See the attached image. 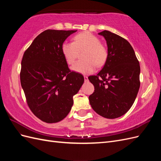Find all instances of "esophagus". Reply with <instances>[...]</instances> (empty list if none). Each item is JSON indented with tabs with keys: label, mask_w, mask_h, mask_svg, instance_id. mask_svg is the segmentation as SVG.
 <instances>
[{
	"label": "esophagus",
	"mask_w": 161,
	"mask_h": 161,
	"mask_svg": "<svg viewBox=\"0 0 161 161\" xmlns=\"http://www.w3.org/2000/svg\"><path fill=\"white\" fill-rule=\"evenodd\" d=\"M84 79H85V82L88 81V76H84Z\"/></svg>",
	"instance_id": "34e87169"
}]
</instances>
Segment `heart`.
I'll return each mask as SVG.
<instances>
[{
	"label": "heart",
	"mask_w": 161,
	"mask_h": 161,
	"mask_svg": "<svg viewBox=\"0 0 161 161\" xmlns=\"http://www.w3.org/2000/svg\"><path fill=\"white\" fill-rule=\"evenodd\" d=\"M73 40V42H65L62 45V52L68 64H73L79 52L85 51L82 54L85 60L77 61L71 67L72 71L82 75L91 74L95 70V64L99 66L105 62L108 51L93 34L89 31L80 33Z\"/></svg>",
	"instance_id": "heart-1"
}]
</instances>
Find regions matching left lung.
<instances>
[{"mask_svg":"<svg viewBox=\"0 0 161 161\" xmlns=\"http://www.w3.org/2000/svg\"><path fill=\"white\" fill-rule=\"evenodd\" d=\"M98 34L106 41L108 56L98 74L89 76L95 86L89 99L97 114L115 119L127 113L134 103L140 85V67L127 40L107 30Z\"/></svg>","mask_w":161,"mask_h":161,"instance_id":"left-lung-1","label":"left lung"}]
</instances>
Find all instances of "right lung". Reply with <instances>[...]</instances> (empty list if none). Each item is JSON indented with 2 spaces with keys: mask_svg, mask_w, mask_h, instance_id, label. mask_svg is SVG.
Segmentation results:
<instances>
[{
  "mask_svg": "<svg viewBox=\"0 0 161 161\" xmlns=\"http://www.w3.org/2000/svg\"><path fill=\"white\" fill-rule=\"evenodd\" d=\"M77 30H48L41 33L25 52L20 79L28 106L46 123L64 119L73 105V96L84 77L70 72L62 52L66 38Z\"/></svg>",
  "mask_w": 161,
  "mask_h": 161,
  "instance_id": "1",
  "label": "right lung"
}]
</instances>
